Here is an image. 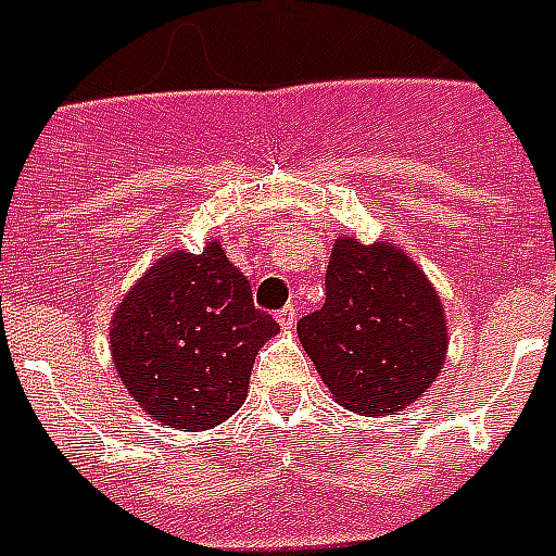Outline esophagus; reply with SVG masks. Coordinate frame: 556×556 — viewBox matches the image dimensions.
Returning <instances> with one entry per match:
<instances>
[{"instance_id":"1","label":"esophagus","mask_w":556,"mask_h":556,"mask_svg":"<svg viewBox=\"0 0 556 556\" xmlns=\"http://www.w3.org/2000/svg\"><path fill=\"white\" fill-rule=\"evenodd\" d=\"M277 323L282 329H294L296 323V308L294 305H286V308H279L277 312Z\"/></svg>"}]
</instances>
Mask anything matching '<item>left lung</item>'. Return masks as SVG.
Returning a JSON list of instances; mask_svg holds the SVG:
<instances>
[{"instance_id":"left-lung-1","label":"left lung","mask_w":556,"mask_h":556,"mask_svg":"<svg viewBox=\"0 0 556 556\" xmlns=\"http://www.w3.org/2000/svg\"><path fill=\"white\" fill-rule=\"evenodd\" d=\"M334 401L361 415L401 413L430 387L447 352L439 294L389 244L334 242L326 303L296 323Z\"/></svg>"}]
</instances>
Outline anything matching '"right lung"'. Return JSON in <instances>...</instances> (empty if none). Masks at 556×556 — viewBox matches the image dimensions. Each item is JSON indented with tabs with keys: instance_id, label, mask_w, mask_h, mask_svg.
<instances>
[{
	"instance_id": "right-lung-1",
	"label": "right lung",
	"mask_w": 556,
	"mask_h": 556,
	"mask_svg": "<svg viewBox=\"0 0 556 556\" xmlns=\"http://www.w3.org/2000/svg\"><path fill=\"white\" fill-rule=\"evenodd\" d=\"M279 323L222 244L169 253L124 296L112 357L129 395L167 427L207 430L242 406L253 361Z\"/></svg>"
}]
</instances>
